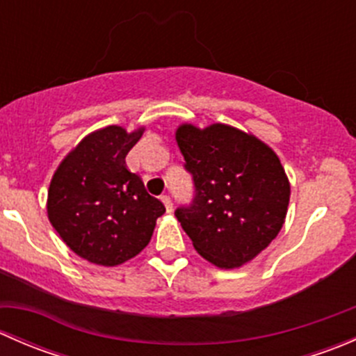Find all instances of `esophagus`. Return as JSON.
Returning a JSON list of instances; mask_svg holds the SVG:
<instances>
[{"label":"esophagus","mask_w":356,"mask_h":356,"mask_svg":"<svg viewBox=\"0 0 356 356\" xmlns=\"http://www.w3.org/2000/svg\"><path fill=\"white\" fill-rule=\"evenodd\" d=\"M161 201H163V204H165V208H167V211H172V200H170V196H161Z\"/></svg>","instance_id":"34e87169"}]
</instances>
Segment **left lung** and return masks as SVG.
I'll use <instances>...</instances> for the list:
<instances>
[{
    "label": "left lung",
    "mask_w": 356,
    "mask_h": 356,
    "mask_svg": "<svg viewBox=\"0 0 356 356\" xmlns=\"http://www.w3.org/2000/svg\"><path fill=\"white\" fill-rule=\"evenodd\" d=\"M195 198L175 210L204 260L238 268L265 250L284 224L291 186L281 160L253 134L225 124L175 131Z\"/></svg>",
    "instance_id": "left-lung-1"
}]
</instances>
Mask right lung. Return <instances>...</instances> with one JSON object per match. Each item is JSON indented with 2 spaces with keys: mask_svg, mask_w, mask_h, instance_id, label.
I'll return each mask as SVG.
<instances>
[{
  "mask_svg": "<svg viewBox=\"0 0 356 356\" xmlns=\"http://www.w3.org/2000/svg\"><path fill=\"white\" fill-rule=\"evenodd\" d=\"M145 127L108 125L86 136L56 168L48 189V218L84 260L115 267L141 253L165 213L125 156Z\"/></svg>",
  "mask_w": 356,
  "mask_h": 356,
  "instance_id": "obj_1",
  "label": "right lung"
}]
</instances>
